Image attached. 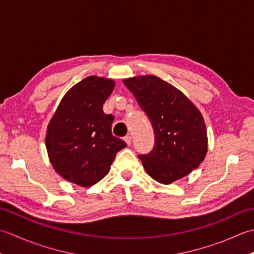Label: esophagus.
<instances>
[{"instance_id": "esophagus-1", "label": "esophagus", "mask_w": 254, "mask_h": 254, "mask_svg": "<svg viewBox=\"0 0 254 254\" xmlns=\"http://www.w3.org/2000/svg\"><path fill=\"white\" fill-rule=\"evenodd\" d=\"M124 141H126V143H127V145H131V143H132V137H131L130 135L124 136Z\"/></svg>"}]
</instances>
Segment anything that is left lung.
I'll list each match as a JSON object with an SVG mask.
<instances>
[{"label":"left lung","instance_id":"1","mask_svg":"<svg viewBox=\"0 0 254 254\" xmlns=\"http://www.w3.org/2000/svg\"><path fill=\"white\" fill-rule=\"evenodd\" d=\"M123 83L154 130L153 149L138 155L147 174L168 185L197 168L207 152V134L195 106L180 90L154 75L127 78Z\"/></svg>","mask_w":254,"mask_h":254}]
</instances>
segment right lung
Returning <instances> with one entry per match:
<instances>
[{"label":"right lung","instance_id":"right-lung-1","mask_svg":"<svg viewBox=\"0 0 254 254\" xmlns=\"http://www.w3.org/2000/svg\"><path fill=\"white\" fill-rule=\"evenodd\" d=\"M115 88L108 78L89 76L63 97L48 127L46 144L53 168L82 187L100 181L118 152L127 146L112 135L113 116L102 110Z\"/></svg>","mask_w":254,"mask_h":254}]
</instances>
